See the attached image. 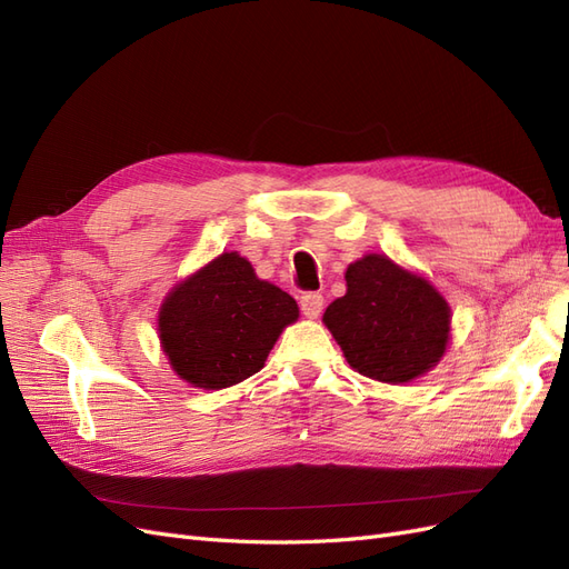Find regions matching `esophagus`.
I'll use <instances>...</instances> for the list:
<instances>
[{"instance_id": "34e87169", "label": "esophagus", "mask_w": 569, "mask_h": 569, "mask_svg": "<svg viewBox=\"0 0 569 569\" xmlns=\"http://www.w3.org/2000/svg\"><path fill=\"white\" fill-rule=\"evenodd\" d=\"M322 306H325V299H322V295H318V291H308V295L301 297V313L306 318H311V320L320 318Z\"/></svg>"}]
</instances>
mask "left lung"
I'll return each mask as SVG.
<instances>
[{
	"label": "left lung",
	"instance_id": "8db88e82",
	"mask_svg": "<svg viewBox=\"0 0 569 569\" xmlns=\"http://www.w3.org/2000/svg\"><path fill=\"white\" fill-rule=\"evenodd\" d=\"M347 295L322 316L347 363L385 385H406L439 366L451 339V306L420 272L385 253L347 268Z\"/></svg>",
	"mask_w": 569,
	"mask_h": 569
}]
</instances>
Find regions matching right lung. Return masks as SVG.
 <instances>
[{"instance_id": "add662e5", "label": "right lung", "mask_w": 569, "mask_h": 569, "mask_svg": "<svg viewBox=\"0 0 569 569\" xmlns=\"http://www.w3.org/2000/svg\"><path fill=\"white\" fill-rule=\"evenodd\" d=\"M297 320L299 306L287 291L258 278L244 256L222 251L168 291L157 325L180 380L218 391L261 370Z\"/></svg>"}]
</instances>
